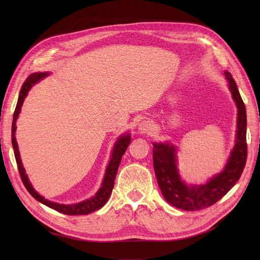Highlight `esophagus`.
<instances>
[{"instance_id":"1","label":"esophagus","mask_w":260,"mask_h":260,"mask_svg":"<svg viewBox=\"0 0 260 260\" xmlns=\"http://www.w3.org/2000/svg\"><path fill=\"white\" fill-rule=\"evenodd\" d=\"M138 129H139V132L141 133V135H145V133H151L154 130L153 124L149 122L148 120L141 121L138 125Z\"/></svg>"}]
</instances>
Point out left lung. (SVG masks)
Returning a JSON list of instances; mask_svg holds the SVG:
<instances>
[{
	"mask_svg": "<svg viewBox=\"0 0 260 260\" xmlns=\"http://www.w3.org/2000/svg\"><path fill=\"white\" fill-rule=\"evenodd\" d=\"M238 108L234 146L223 169L203 184H186L178 169L177 147L170 142H153V165L164 199L177 208L194 211L214 205L238 182L246 164V109L231 74L224 72Z\"/></svg>",
	"mask_w": 260,
	"mask_h": 260,
	"instance_id": "left-lung-1",
	"label": "left lung"
}]
</instances>
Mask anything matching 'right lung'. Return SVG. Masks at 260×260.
Returning <instances> with one entry per match:
<instances>
[{"label": "right lung", "instance_id": "obj_1", "mask_svg": "<svg viewBox=\"0 0 260 260\" xmlns=\"http://www.w3.org/2000/svg\"><path fill=\"white\" fill-rule=\"evenodd\" d=\"M49 75H50V73L31 74L21 86V90H20L18 101H17V105H16V108H15V112H14L13 123H12V145L14 148L15 158H16L17 167L19 170L20 178L22 180V183L26 186L27 191L31 194V196H32L34 199H36L38 202L44 204L45 206H48L54 210H57V211L61 212V214L69 215V216L88 215V214H90V212H93V211H95V210L101 209L102 207H103L107 203L109 196H111L114 184H115V178L117 175V170H118V167H119V164L121 161V157L131 142V135L129 132H124L123 135H121L119 138L117 139L116 143L113 147L111 159H109V162L106 167V171H105V175L103 178V182H102V185L99 188V191L95 193V195L92 196V198H90L89 200H85L83 202L76 203V204H69V205H66V204L51 202L49 200L44 199L42 195H40L35 190L32 184L30 183L28 176L26 175V170H25V168H23L21 159H20L18 144L16 141V137H15V133H16V128H17L16 127L17 118L19 116L21 106L23 104V101H25L29 90L31 89V86L38 83L40 80L44 79V78L48 77Z\"/></svg>", "mask_w": 260, "mask_h": 260}]
</instances>
